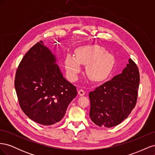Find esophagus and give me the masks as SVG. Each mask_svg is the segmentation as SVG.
Segmentation results:
<instances>
[{
  "instance_id": "1",
  "label": "esophagus",
  "mask_w": 155,
  "mask_h": 155,
  "mask_svg": "<svg viewBox=\"0 0 155 155\" xmlns=\"http://www.w3.org/2000/svg\"><path fill=\"white\" fill-rule=\"evenodd\" d=\"M78 94L79 96H83L84 94H85V91H84L83 89H79V91H78Z\"/></svg>"
}]
</instances>
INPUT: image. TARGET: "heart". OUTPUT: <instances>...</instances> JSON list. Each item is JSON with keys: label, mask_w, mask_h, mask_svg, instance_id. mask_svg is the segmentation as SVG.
I'll use <instances>...</instances> for the list:
<instances>
[{"label": "heart", "mask_w": 155, "mask_h": 155, "mask_svg": "<svg viewBox=\"0 0 155 155\" xmlns=\"http://www.w3.org/2000/svg\"><path fill=\"white\" fill-rule=\"evenodd\" d=\"M76 58L68 55L65 66L70 81H76L81 70V64H86L85 72L93 81L104 80L111 72L114 64V57L97 45L79 47L75 51Z\"/></svg>", "instance_id": "b5f03b06"}]
</instances>
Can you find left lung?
I'll list each match as a JSON object with an SVG mask.
<instances>
[{
  "instance_id": "8db88e82",
  "label": "left lung",
  "mask_w": 155,
  "mask_h": 155,
  "mask_svg": "<svg viewBox=\"0 0 155 155\" xmlns=\"http://www.w3.org/2000/svg\"><path fill=\"white\" fill-rule=\"evenodd\" d=\"M139 83L138 68L129 59L122 73L89 93L91 120L103 127L120 124L137 104Z\"/></svg>"
}]
</instances>
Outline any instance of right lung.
I'll return each mask as SVG.
<instances>
[{
    "label": "right lung",
    "mask_w": 155,
    "mask_h": 155,
    "mask_svg": "<svg viewBox=\"0 0 155 155\" xmlns=\"http://www.w3.org/2000/svg\"><path fill=\"white\" fill-rule=\"evenodd\" d=\"M15 88L22 111L43 125L61 120L78 94L76 87L63 77L55 56L42 41L28 51L18 64Z\"/></svg>",
    "instance_id": "right-lung-1"
}]
</instances>
